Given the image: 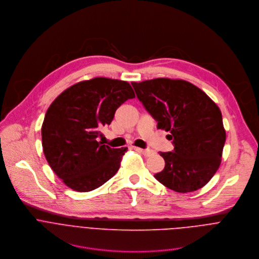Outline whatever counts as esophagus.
<instances>
[{
	"mask_svg": "<svg viewBox=\"0 0 259 259\" xmlns=\"http://www.w3.org/2000/svg\"><path fill=\"white\" fill-rule=\"evenodd\" d=\"M135 150L136 151H138V152H140V153H142L144 156H146V157H150V156H152L153 154H154V151L153 150H145V149H141V148H139V147H135Z\"/></svg>",
	"mask_w": 259,
	"mask_h": 259,
	"instance_id": "1",
	"label": "esophagus"
}]
</instances>
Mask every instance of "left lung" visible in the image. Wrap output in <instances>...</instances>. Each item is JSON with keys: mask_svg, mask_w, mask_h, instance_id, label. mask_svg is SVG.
Returning <instances> with one entry per match:
<instances>
[{"mask_svg": "<svg viewBox=\"0 0 259 259\" xmlns=\"http://www.w3.org/2000/svg\"><path fill=\"white\" fill-rule=\"evenodd\" d=\"M137 97L169 132L173 152H161L164 169L155 178L181 193L204 186L222 161L226 132L217 104L199 88L184 80L157 78L132 83Z\"/></svg>", "mask_w": 259, "mask_h": 259, "instance_id": "obj_1", "label": "left lung"}]
</instances>
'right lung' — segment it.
<instances>
[{
  "instance_id": "1",
  "label": "right lung",
  "mask_w": 259,
  "mask_h": 259,
  "mask_svg": "<svg viewBox=\"0 0 259 259\" xmlns=\"http://www.w3.org/2000/svg\"><path fill=\"white\" fill-rule=\"evenodd\" d=\"M132 98L127 82L98 77L71 86L51 104L41 126L42 149L68 187L91 191L117 172L127 148L113 149L97 139L116 109Z\"/></svg>"
}]
</instances>
